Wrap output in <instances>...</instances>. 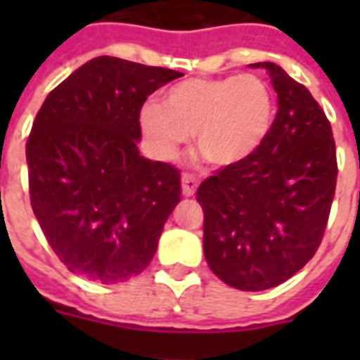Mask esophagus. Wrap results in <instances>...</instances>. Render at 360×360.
I'll return each mask as SVG.
<instances>
[{
  "label": "esophagus",
  "instance_id": "34e87169",
  "mask_svg": "<svg viewBox=\"0 0 360 360\" xmlns=\"http://www.w3.org/2000/svg\"><path fill=\"white\" fill-rule=\"evenodd\" d=\"M196 186H198L196 177H192V175H188V174H185L183 177H181V188H183V196L185 198L194 196Z\"/></svg>",
  "mask_w": 360,
  "mask_h": 360
}]
</instances>
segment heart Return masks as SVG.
<instances>
[{
	"label": "heart",
	"mask_w": 360,
	"mask_h": 360,
	"mask_svg": "<svg viewBox=\"0 0 360 360\" xmlns=\"http://www.w3.org/2000/svg\"><path fill=\"white\" fill-rule=\"evenodd\" d=\"M273 123V89L256 75L191 78L169 87L162 104L140 110V127L158 157L174 158L194 132L196 151L219 168L250 158Z\"/></svg>",
	"instance_id": "b5f03b06"
}]
</instances>
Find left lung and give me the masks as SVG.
<instances>
[{
	"label": "left lung",
	"mask_w": 360,
	"mask_h": 360,
	"mask_svg": "<svg viewBox=\"0 0 360 360\" xmlns=\"http://www.w3.org/2000/svg\"><path fill=\"white\" fill-rule=\"evenodd\" d=\"M278 95L267 140L245 162L203 181V254L224 284L262 291L282 284L316 254L336 188V149L329 120L307 87L271 61Z\"/></svg>",
	"instance_id": "left-lung-1"
}]
</instances>
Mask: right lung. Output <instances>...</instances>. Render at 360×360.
Masks as SVG:
<instances>
[{
	"label": "right lung",
	"mask_w": 360,
	"mask_h": 360,
	"mask_svg": "<svg viewBox=\"0 0 360 360\" xmlns=\"http://www.w3.org/2000/svg\"><path fill=\"white\" fill-rule=\"evenodd\" d=\"M181 76L101 56L42 103L25 143L31 207L72 273L117 284L155 256L181 202V175L172 164L140 155V110Z\"/></svg>",
	"instance_id": "add662e5"
}]
</instances>
